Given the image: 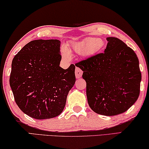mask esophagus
Instances as JSON below:
<instances>
[{
  "label": "esophagus",
  "instance_id": "34e87169",
  "mask_svg": "<svg viewBox=\"0 0 149 149\" xmlns=\"http://www.w3.org/2000/svg\"><path fill=\"white\" fill-rule=\"evenodd\" d=\"M82 70L80 69L79 67H77L76 69H75V75H76L77 79H79L82 77Z\"/></svg>",
  "mask_w": 149,
  "mask_h": 149
}]
</instances>
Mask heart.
Returning a JSON list of instances; mask_svg holds the SVG:
<instances>
[{
	"label": "heart",
	"mask_w": 149,
	"mask_h": 149,
	"mask_svg": "<svg viewBox=\"0 0 149 149\" xmlns=\"http://www.w3.org/2000/svg\"><path fill=\"white\" fill-rule=\"evenodd\" d=\"M105 42L102 39L88 38L81 42H73L70 48L77 52H82L85 56H92L100 53L104 49ZM63 56L65 58H69V54L66 49H63Z\"/></svg>",
	"instance_id": "1"
}]
</instances>
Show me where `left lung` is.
Here are the masks:
<instances>
[{
	"label": "left lung",
	"mask_w": 149,
	"mask_h": 149,
	"mask_svg": "<svg viewBox=\"0 0 149 149\" xmlns=\"http://www.w3.org/2000/svg\"><path fill=\"white\" fill-rule=\"evenodd\" d=\"M107 40L104 53L75 65L83 71L89 106L97 113L111 116L126 111L137 100L141 72L132 49L118 38Z\"/></svg>",
	"instance_id": "8db88e82"
}]
</instances>
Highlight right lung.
Instances as JSON below:
<instances>
[{"label":"right lung","instance_id":"obj_1","mask_svg":"<svg viewBox=\"0 0 149 149\" xmlns=\"http://www.w3.org/2000/svg\"><path fill=\"white\" fill-rule=\"evenodd\" d=\"M60 41L33 40L14 56L10 85L14 100L24 113L37 119L60 115L76 81L75 65L59 67Z\"/></svg>","mask_w":149,"mask_h":149}]
</instances>
